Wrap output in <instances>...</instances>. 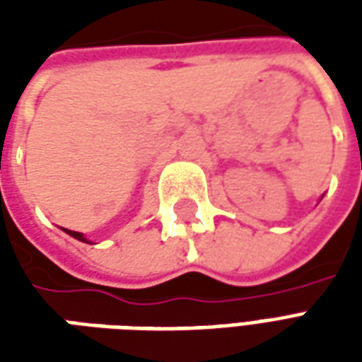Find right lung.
Wrapping results in <instances>:
<instances>
[{
    "mask_svg": "<svg viewBox=\"0 0 362 362\" xmlns=\"http://www.w3.org/2000/svg\"><path fill=\"white\" fill-rule=\"evenodd\" d=\"M64 230H66L67 235H71V236H74V238H77V240H81V243L89 244V240H87V238H85V236H83L81 233H75V230H69V228H64Z\"/></svg>",
    "mask_w": 362,
    "mask_h": 362,
    "instance_id": "add662e5",
    "label": "right lung"
}]
</instances>
